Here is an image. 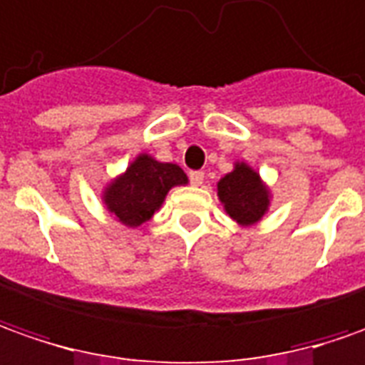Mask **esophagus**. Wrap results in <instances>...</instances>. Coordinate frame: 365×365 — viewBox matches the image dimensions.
I'll return each instance as SVG.
<instances>
[{
  "mask_svg": "<svg viewBox=\"0 0 365 365\" xmlns=\"http://www.w3.org/2000/svg\"><path fill=\"white\" fill-rule=\"evenodd\" d=\"M203 175H205V173L200 172V170H193V172H190V182H192L193 185H202Z\"/></svg>",
  "mask_w": 365,
  "mask_h": 365,
  "instance_id": "1",
  "label": "esophagus"
}]
</instances>
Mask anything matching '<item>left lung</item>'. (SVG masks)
I'll list each match as a JSON object with an SVG mask.
<instances>
[{
	"instance_id": "1",
	"label": "left lung",
	"mask_w": 365,
	"mask_h": 365,
	"mask_svg": "<svg viewBox=\"0 0 365 365\" xmlns=\"http://www.w3.org/2000/svg\"><path fill=\"white\" fill-rule=\"evenodd\" d=\"M217 195L225 205V212L237 224L244 225L262 220L269 203L266 187L259 182V175L245 163H237L234 172L220 180Z\"/></svg>"
}]
</instances>
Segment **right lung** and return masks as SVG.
Segmentation results:
<instances>
[{"instance_id":"1","label":"right lung","mask_w":365,"mask_h":365,"mask_svg":"<svg viewBox=\"0 0 365 365\" xmlns=\"http://www.w3.org/2000/svg\"><path fill=\"white\" fill-rule=\"evenodd\" d=\"M185 182L187 178L180 165L160 163L150 155H140L128 172L108 187L106 203L121 224L138 227L162 205L165 193L173 185Z\"/></svg>"}]
</instances>
